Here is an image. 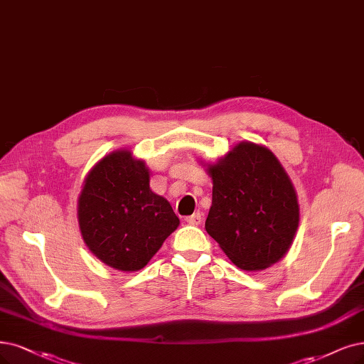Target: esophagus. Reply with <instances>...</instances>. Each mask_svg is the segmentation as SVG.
<instances>
[{
  "mask_svg": "<svg viewBox=\"0 0 364 364\" xmlns=\"http://www.w3.org/2000/svg\"><path fill=\"white\" fill-rule=\"evenodd\" d=\"M186 222L189 223V225H193V226H198L200 222H203V214H200L199 211L198 213H195V214H192V216H189V218H186Z\"/></svg>",
  "mask_w": 364,
  "mask_h": 364,
  "instance_id": "1",
  "label": "esophagus"
}]
</instances>
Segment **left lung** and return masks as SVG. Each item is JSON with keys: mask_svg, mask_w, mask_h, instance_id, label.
<instances>
[{"mask_svg": "<svg viewBox=\"0 0 364 364\" xmlns=\"http://www.w3.org/2000/svg\"><path fill=\"white\" fill-rule=\"evenodd\" d=\"M213 200L207 232L238 268L261 272L289 250L299 230L297 192L267 146L243 141L207 164Z\"/></svg>", "mask_w": 364, "mask_h": 364, "instance_id": "1", "label": "left lung"}]
</instances>
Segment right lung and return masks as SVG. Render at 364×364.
Listing matches in <instances>:
<instances>
[{
  "instance_id": "add662e5",
  "label": "right lung",
  "mask_w": 364,
  "mask_h": 364,
  "mask_svg": "<svg viewBox=\"0 0 364 364\" xmlns=\"http://www.w3.org/2000/svg\"><path fill=\"white\" fill-rule=\"evenodd\" d=\"M77 222L87 247L118 272L144 268L178 228L168 200L150 189V169L130 150L100 159L77 198Z\"/></svg>"
}]
</instances>
